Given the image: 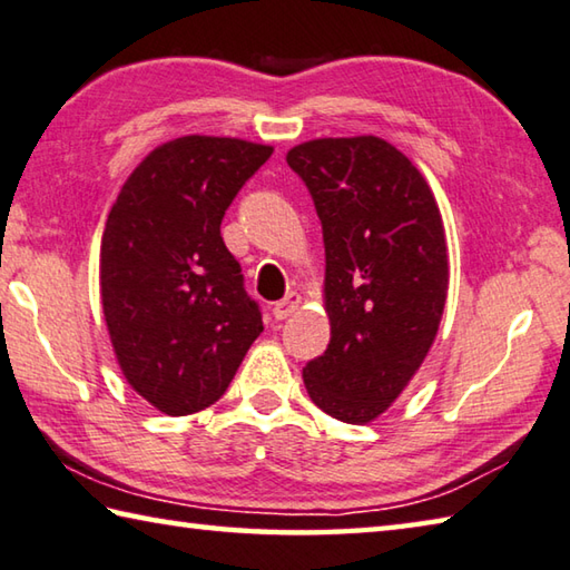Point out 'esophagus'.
I'll return each mask as SVG.
<instances>
[{"label": "esophagus", "instance_id": "esophagus-1", "mask_svg": "<svg viewBox=\"0 0 570 570\" xmlns=\"http://www.w3.org/2000/svg\"><path fill=\"white\" fill-rule=\"evenodd\" d=\"M299 303H303V297H299L297 293H289L287 297H283L281 303H275V307H273L275 320H285V317L293 315L295 309L299 307Z\"/></svg>", "mask_w": 570, "mask_h": 570}]
</instances>
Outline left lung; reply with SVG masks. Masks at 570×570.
I'll list each match as a JSON object with an SVG mask.
<instances>
[{"label":"left lung","instance_id":"8db88e82","mask_svg":"<svg viewBox=\"0 0 570 570\" xmlns=\"http://www.w3.org/2000/svg\"><path fill=\"white\" fill-rule=\"evenodd\" d=\"M325 240L330 345L303 380L322 412L370 424L432 350L449 289L444 220L426 178L380 136L313 138L287 151Z\"/></svg>","mask_w":570,"mask_h":570}]
</instances>
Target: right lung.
Segmentation results:
<instances>
[{"instance_id":"right-lung-1","label":"right lung","mask_w":570,"mask_h":570,"mask_svg":"<svg viewBox=\"0 0 570 570\" xmlns=\"http://www.w3.org/2000/svg\"><path fill=\"white\" fill-rule=\"evenodd\" d=\"M271 156L243 138H174L134 168L106 218L99 283L118 370L168 416L216 404L263 332L220 220Z\"/></svg>"}]
</instances>
